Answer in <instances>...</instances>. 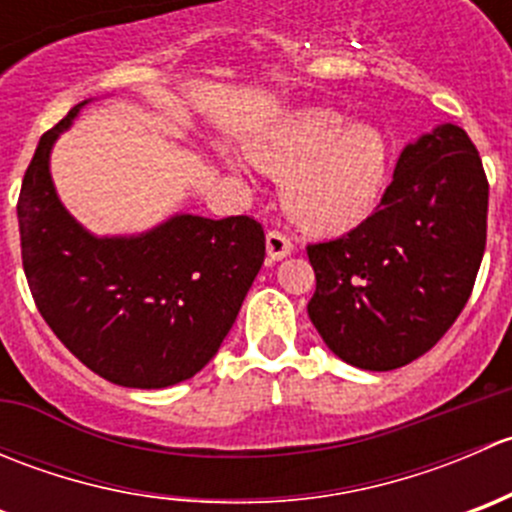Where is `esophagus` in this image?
Instances as JSON below:
<instances>
[{
  "label": "esophagus",
  "mask_w": 512,
  "mask_h": 512,
  "mask_svg": "<svg viewBox=\"0 0 512 512\" xmlns=\"http://www.w3.org/2000/svg\"><path fill=\"white\" fill-rule=\"evenodd\" d=\"M265 242H267V260H270V262L285 260V257L292 255V250H294L292 240H289L287 235H282V232H277V230L267 232Z\"/></svg>",
  "instance_id": "esophagus-1"
}]
</instances>
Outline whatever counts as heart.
I'll return each mask as SVG.
<instances>
[{"label": "heart", "instance_id": "obj_1", "mask_svg": "<svg viewBox=\"0 0 512 512\" xmlns=\"http://www.w3.org/2000/svg\"><path fill=\"white\" fill-rule=\"evenodd\" d=\"M250 160L285 175L282 200L299 225L322 235L359 227L389 183L391 156L371 126H349L339 113L312 108L250 146Z\"/></svg>", "mask_w": 512, "mask_h": 512}]
</instances>
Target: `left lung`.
<instances>
[{
	"instance_id": "8db88e82",
	"label": "left lung",
	"mask_w": 512,
	"mask_h": 512,
	"mask_svg": "<svg viewBox=\"0 0 512 512\" xmlns=\"http://www.w3.org/2000/svg\"><path fill=\"white\" fill-rule=\"evenodd\" d=\"M488 180L463 128L441 123L401 151L369 220L307 247V312L347 364L391 371L426 354L471 297L485 250Z\"/></svg>"
}]
</instances>
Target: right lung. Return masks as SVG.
Listing matches in <instances>:
<instances>
[{
    "label": "right lung",
    "instance_id": "obj_1",
    "mask_svg": "<svg viewBox=\"0 0 512 512\" xmlns=\"http://www.w3.org/2000/svg\"><path fill=\"white\" fill-rule=\"evenodd\" d=\"M86 103L41 136L24 173V275L44 322L81 364L111 384L165 389L218 354L265 262V230L247 215L180 213L141 235H91L61 205L49 170L56 138Z\"/></svg>",
    "mask_w": 512,
    "mask_h": 512
}]
</instances>
